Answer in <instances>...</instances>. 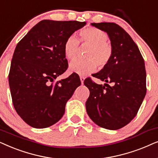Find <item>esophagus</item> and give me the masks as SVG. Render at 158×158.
<instances>
[{
	"label": "esophagus",
	"instance_id": "34e87169",
	"mask_svg": "<svg viewBox=\"0 0 158 158\" xmlns=\"http://www.w3.org/2000/svg\"><path fill=\"white\" fill-rule=\"evenodd\" d=\"M85 77H82V76H80V80H81V84L84 83V81H85Z\"/></svg>",
	"mask_w": 158,
	"mask_h": 158
}]
</instances>
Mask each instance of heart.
Instances as JSON below:
<instances>
[{
    "instance_id": "b5f03b06",
    "label": "heart",
    "mask_w": 158,
    "mask_h": 158,
    "mask_svg": "<svg viewBox=\"0 0 158 158\" xmlns=\"http://www.w3.org/2000/svg\"><path fill=\"white\" fill-rule=\"evenodd\" d=\"M81 41L83 43L91 44L88 50L87 59L73 60L70 64L71 72L79 75H86L94 71L98 68H103L112 58L113 46L107 40L108 36L104 31L93 27H89L79 32ZM79 41L73 35H71L65 41L64 45V55L67 59L72 60L79 52Z\"/></svg>"
}]
</instances>
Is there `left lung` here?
Here are the masks:
<instances>
[{"label": "left lung", "mask_w": 158, "mask_h": 158, "mask_svg": "<svg viewBox=\"0 0 158 158\" xmlns=\"http://www.w3.org/2000/svg\"><path fill=\"white\" fill-rule=\"evenodd\" d=\"M92 25L108 33L113 53L108 64L92 76L106 81L104 85H98L90 77L84 81L90 92L86 110L99 127L117 130L136 116L146 94L144 60L138 46L119 25L113 22Z\"/></svg>", "instance_id": "left-lung-1"}]
</instances>
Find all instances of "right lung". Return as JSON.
I'll list each match as a JSON object with an SVG mask.
<instances>
[{"label": "right lung", "instance_id": "right-lung-1", "mask_svg": "<svg viewBox=\"0 0 158 158\" xmlns=\"http://www.w3.org/2000/svg\"><path fill=\"white\" fill-rule=\"evenodd\" d=\"M86 24L78 21L43 20L19 42L10 64L8 81L16 113L31 127L55 124L66 102L80 86L77 73L56 81L68 69L66 40Z\"/></svg>", "mask_w": 158, "mask_h": 158}]
</instances>
